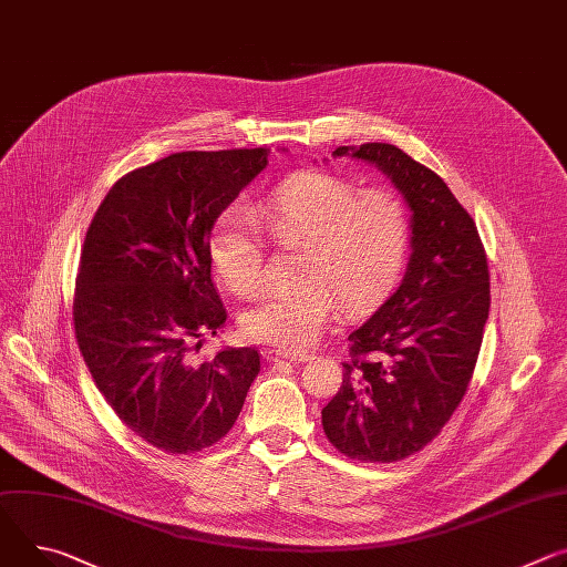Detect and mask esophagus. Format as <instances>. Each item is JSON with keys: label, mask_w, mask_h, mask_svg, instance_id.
Here are the masks:
<instances>
[{"label": "esophagus", "mask_w": 567, "mask_h": 567, "mask_svg": "<svg viewBox=\"0 0 567 567\" xmlns=\"http://www.w3.org/2000/svg\"><path fill=\"white\" fill-rule=\"evenodd\" d=\"M267 359L269 362H282V359H287V362H307L310 359V354L302 352V350H296V352H289V350H269L267 352Z\"/></svg>", "instance_id": "1"}]
</instances>
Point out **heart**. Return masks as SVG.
Here are the masks:
<instances>
[{"mask_svg":"<svg viewBox=\"0 0 567 567\" xmlns=\"http://www.w3.org/2000/svg\"><path fill=\"white\" fill-rule=\"evenodd\" d=\"M271 239L300 246L289 289L257 296L239 315L244 339L280 350L310 348L326 330L337 300L346 312L364 310L398 276L409 213L389 187H362L332 172H302L255 208ZM210 260L235 293H250L265 278V246L255 217L228 208L210 233Z\"/></svg>","mask_w":567,"mask_h":567,"instance_id":"heart-1","label":"heart"}]
</instances>
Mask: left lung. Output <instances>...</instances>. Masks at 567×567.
Here are the masks:
<instances>
[{"label": "left lung", "instance_id": "1", "mask_svg": "<svg viewBox=\"0 0 567 567\" xmlns=\"http://www.w3.org/2000/svg\"><path fill=\"white\" fill-rule=\"evenodd\" d=\"M380 167L411 210L400 287L350 337L343 382L323 432L346 456L391 463L423 450L468 391L491 307L486 250L443 178L384 142L339 146Z\"/></svg>", "mask_w": 567, "mask_h": 567}]
</instances>
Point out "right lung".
<instances>
[{
    "mask_svg": "<svg viewBox=\"0 0 567 567\" xmlns=\"http://www.w3.org/2000/svg\"><path fill=\"white\" fill-rule=\"evenodd\" d=\"M267 156L262 146L172 153L122 176L85 233L72 312L79 350L117 419L158 450L189 454L224 439L260 373L255 348L194 367L189 346L228 319L210 230Z\"/></svg>",
    "mask_w": 567,
    "mask_h": 567,
    "instance_id": "right-lung-1",
    "label": "right lung"
}]
</instances>
